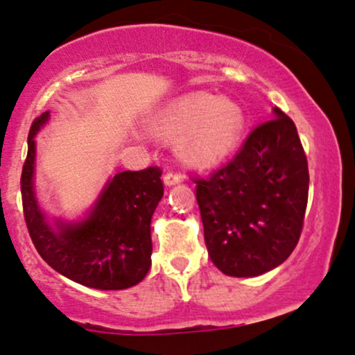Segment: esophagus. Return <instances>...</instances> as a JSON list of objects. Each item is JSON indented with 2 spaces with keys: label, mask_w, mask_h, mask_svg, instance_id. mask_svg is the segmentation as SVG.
Wrapping results in <instances>:
<instances>
[{
  "label": "esophagus",
  "mask_w": 355,
  "mask_h": 355,
  "mask_svg": "<svg viewBox=\"0 0 355 355\" xmlns=\"http://www.w3.org/2000/svg\"><path fill=\"white\" fill-rule=\"evenodd\" d=\"M164 182L167 187L177 185L182 182V172L180 170H167V173L164 175Z\"/></svg>",
  "instance_id": "1"
}]
</instances>
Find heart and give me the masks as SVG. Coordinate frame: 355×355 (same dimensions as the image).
I'll list each match as a JSON object with an SVG mask.
<instances>
[{
    "label": "heart",
    "mask_w": 355,
    "mask_h": 355,
    "mask_svg": "<svg viewBox=\"0 0 355 355\" xmlns=\"http://www.w3.org/2000/svg\"><path fill=\"white\" fill-rule=\"evenodd\" d=\"M244 116L230 100L208 93H191L170 103L157 121L164 136H182V155L191 164L213 165L223 160L239 142Z\"/></svg>",
    "instance_id": "b5f03b06"
}]
</instances>
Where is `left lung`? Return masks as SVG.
<instances>
[{
    "instance_id": "1",
    "label": "left lung",
    "mask_w": 355,
    "mask_h": 355,
    "mask_svg": "<svg viewBox=\"0 0 355 355\" xmlns=\"http://www.w3.org/2000/svg\"><path fill=\"white\" fill-rule=\"evenodd\" d=\"M259 124L226 165L195 177L211 262L230 277H257L290 257L308 203V160L284 111Z\"/></svg>"
}]
</instances>
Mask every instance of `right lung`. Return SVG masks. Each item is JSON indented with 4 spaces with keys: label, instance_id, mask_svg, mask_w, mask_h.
I'll return each mask as SVG.
<instances>
[{
    "label": "right lung",
    "instance_id": "1",
    "mask_svg": "<svg viewBox=\"0 0 355 355\" xmlns=\"http://www.w3.org/2000/svg\"><path fill=\"white\" fill-rule=\"evenodd\" d=\"M49 113L34 119L22 165L24 221L40 257L62 275L98 290H124L139 284L150 268V219L164 195L160 167L121 172L107 183L88 219L75 226L46 223L34 196V136Z\"/></svg>",
    "mask_w": 355,
    "mask_h": 355
}]
</instances>
